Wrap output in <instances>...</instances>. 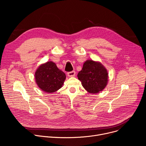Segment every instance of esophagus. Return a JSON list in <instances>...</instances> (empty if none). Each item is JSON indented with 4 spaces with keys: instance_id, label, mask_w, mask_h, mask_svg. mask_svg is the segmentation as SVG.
<instances>
[{
    "instance_id": "esophagus-1",
    "label": "esophagus",
    "mask_w": 146,
    "mask_h": 146,
    "mask_svg": "<svg viewBox=\"0 0 146 146\" xmlns=\"http://www.w3.org/2000/svg\"><path fill=\"white\" fill-rule=\"evenodd\" d=\"M76 75V72L75 71H72L68 73V76L69 77H74Z\"/></svg>"
}]
</instances>
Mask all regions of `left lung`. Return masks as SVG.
<instances>
[{"mask_svg":"<svg viewBox=\"0 0 146 146\" xmlns=\"http://www.w3.org/2000/svg\"><path fill=\"white\" fill-rule=\"evenodd\" d=\"M82 87L90 94H97L105 88L108 82V72L100 62L86 60L77 74Z\"/></svg>","mask_w":146,"mask_h":146,"instance_id":"obj_1","label":"left lung"}]
</instances>
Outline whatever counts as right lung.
Segmentation results:
<instances>
[{
  "mask_svg": "<svg viewBox=\"0 0 146 146\" xmlns=\"http://www.w3.org/2000/svg\"><path fill=\"white\" fill-rule=\"evenodd\" d=\"M35 77L40 89L45 92L53 93L63 86L66 75L57 68L54 62L48 61L38 66Z\"/></svg>",
  "mask_w": 146,
  "mask_h": 146,
  "instance_id": "obj_1",
  "label": "right lung"
}]
</instances>
